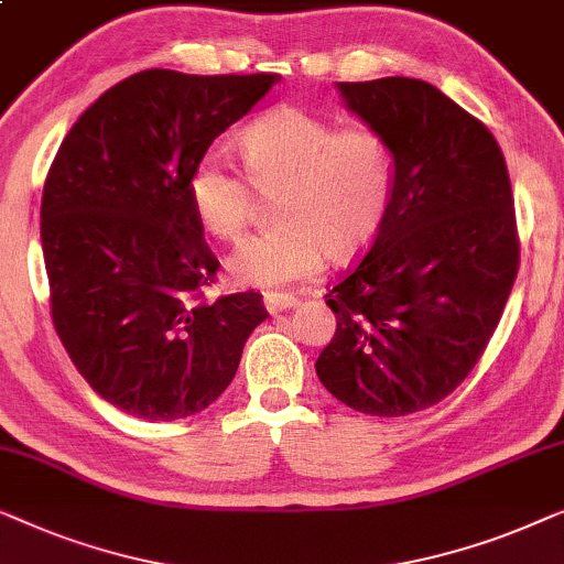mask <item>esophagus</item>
Instances as JSON below:
<instances>
[{
	"instance_id": "1",
	"label": "esophagus",
	"mask_w": 564,
	"mask_h": 564,
	"mask_svg": "<svg viewBox=\"0 0 564 564\" xmlns=\"http://www.w3.org/2000/svg\"><path fill=\"white\" fill-rule=\"evenodd\" d=\"M263 304H265V308L271 314H279V312H283V308L296 306L299 299L296 296H289V293H265Z\"/></svg>"
}]
</instances>
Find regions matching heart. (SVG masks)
I'll use <instances>...</instances> for the list:
<instances>
[{
  "label": "heart",
  "mask_w": 564,
  "mask_h": 564,
  "mask_svg": "<svg viewBox=\"0 0 564 564\" xmlns=\"http://www.w3.org/2000/svg\"><path fill=\"white\" fill-rule=\"evenodd\" d=\"M248 176L219 155H204L188 176V202L219 240H237L250 221L256 188L275 194L281 225L250 235L229 256L240 285L279 291L312 281L324 258L360 256L383 225L395 161L370 127L337 130L301 107L258 117L237 140Z\"/></svg>",
  "instance_id": "b5f03b06"
}]
</instances>
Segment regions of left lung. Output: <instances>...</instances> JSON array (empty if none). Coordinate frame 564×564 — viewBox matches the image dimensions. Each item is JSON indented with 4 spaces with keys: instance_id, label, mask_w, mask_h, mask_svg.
Listing matches in <instances>:
<instances>
[{
    "instance_id": "8db88e82",
    "label": "left lung",
    "mask_w": 564,
    "mask_h": 564,
    "mask_svg": "<svg viewBox=\"0 0 564 564\" xmlns=\"http://www.w3.org/2000/svg\"><path fill=\"white\" fill-rule=\"evenodd\" d=\"M393 150L386 219L329 289L337 329L324 388L370 416H406L455 391L494 337L519 273L509 171L486 124L437 86L388 76L337 84Z\"/></svg>"
}]
</instances>
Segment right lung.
I'll return each instance as SVG.
<instances>
[{
  "instance_id": "1",
  "label": "right lung",
  "mask_w": 564,
  "mask_h": 564,
  "mask_svg": "<svg viewBox=\"0 0 564 564\" xmlns=\"http://www.w3.org/2000/svg\"><path fill=\"white\" fill-rule=\"evenodd\" d=\"M279 78L140 70L101 94L55 153L41 204L53 327L86 383L124 414H199L268 316L256 291L204 301L219 260L188 176Z\"/></svg>"
}]
</instances>
